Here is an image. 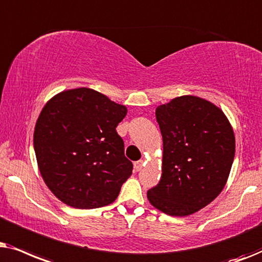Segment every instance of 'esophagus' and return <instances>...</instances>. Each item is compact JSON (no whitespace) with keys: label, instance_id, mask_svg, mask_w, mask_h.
I'll return each instance as SVG.
<instances>
[{"label":"esophagus","instance_id":"1","mask_svg":"<svg viewBox=\"0 0 262 262\" xmlns=\"http://www.w3.org/2000/svg\"><path fill=\"white\" fill-rule=\"evenodd\" d=\"M144 164H145V162L144 160H138V162H135L134 163V170L135 171H140V170L142 169V166H144Z\"/></svg>","mask_w":262,"mask_h":262}]
</instances>
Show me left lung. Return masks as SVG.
Wrapping results in <instances>:
<instances>
[{
  "label": "left lung",
  "mask_w": 262,
  "mask_h": 262,
  "mask_svg": "<svg viewBox=\"0 0 262 262\" xmlns=\"http://www.w3.org/2000/svg\"><path fill=\"white\" fill-rule=\"evenodd\" d=\"M163 137L162 177L147 191L163 213L186 217L211 204L228 182L235 134L221 107L196 96H181L156 109Z\"/></svg>",
  "instance_id": "1"
}]
</instances>
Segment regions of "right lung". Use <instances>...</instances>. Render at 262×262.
<instances>
[{"mask_svg": "<svg viewBox=\"0 0 262 262\" xmlns=\"http://www.w3.org/2000/svg\"><path fill=\"white\" fill-rule=\"evenodd\" d=\"M127 107L87 87L55 95L36 122L38 169L63 204L91 210L113 204L133 171L116 127Z\"/></svg>", "mask_w": 262, "mask_h": 262, "instance_id": "right-lung-1", "label": "right lung"}]
</instances>
